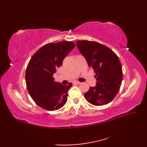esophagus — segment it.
<instances>
[{
  "mask_svg": "<svg viewBox=\"0 0 147 147\" xmlns=\"http://www.w3.org/2000/svg\"><path fill=\"white\" fill-rule=\"evenodd\" d=\"M73 83H75V84H80L81 82H74Z\"/></svg>",
  "mask_w": 147,
  "mask_h": 147,
  "instance_id": "34e87169",
  "label": "esophagus"
}]
</instances>
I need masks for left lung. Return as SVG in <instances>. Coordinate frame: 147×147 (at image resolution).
I'll return each mask as SVG.
<instances>
[{
    "mask_svg": "<svg viewBox=\"0 0 147 147\" xmlns=\"http://www.w3.org/2000/svg\"><path fill=\"white\" fill-rule=\"evenodd\" d=\"M78 48L95 75V87L85 93L86 100L96 106L109 104L117 95L123 80V69L117 55L107 47L96 42L79 40Z\"/></svg>",
    "mask_w": 147,
    "mask_h": 147,
    "instance_id": "8db88e82",
    "label": "left lung"
}]
</instances>
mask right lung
<instances>
[{
  "mask_svg": "<svg viewBox=\"0 0 147 147\" xmlns=\"http://www.w3.org/2000/svg\"><path fill=\"white\" fill-rule=\"evenodd\" d=\"M74 46L75 43L69 41L47 43L34 54L28 64L25 75L28 91L34 102L45 110H58L67 102L72 83L65 86L55 83L53 74Z\"/></svg>",
  "mask_w": 147,
  "mask_h": 147,
  "instance_id": "1",
  "label": "right lung"
}]
</instances>
